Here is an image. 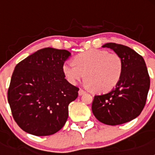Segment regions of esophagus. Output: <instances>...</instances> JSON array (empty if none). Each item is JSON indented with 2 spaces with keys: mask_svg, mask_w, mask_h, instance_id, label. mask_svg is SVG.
I'll return each instance as SVG.
<instances>
[{
  "mask_svg": "<svg viewBox=\"0 0 155 155\" xmlns=\"http://www.w3.org/2000/svg\"><path fill=\"white\" fill-rule=\"evenodd\" d=\"M85 93L86 92L83 89H80V90H79V91H78V94H79V95H80V96L83 95V94H85Z\"/></svg>",
  "mask_w": 155,
  "mask_h": 155,
  "instance_id": "esophagus-1",
  "label": "esophagus"
}]
</instances>
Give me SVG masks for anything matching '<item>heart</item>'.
<instances>
[{
  "instance_id": "1",
  "label": "heart",
  "mask_w": 155,
  "mask_h": 155,
  "mask_svg": "<svg viewBox=\"0 0 155 155\" xmlns=\"http://www.w3.org/2000/svg\"><path fill=\"white\" fill-rule=\"evenodd\" d=\"M73 63L63 65V73L72 84L84 79L94 91L105 93L113 89L121 79L123 62L116 53L107 50H90L74 57Z\"/></svg>"
}]
</instances>
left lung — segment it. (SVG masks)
<instances>
[{
    "mask_svg": "<svg viewBox=\"0 0 155 155\" xmlns=\"http://www.w3.org/2000/svg\"><path fill=\"white\" fill-rule=\"evenodd\" d=\"M123 62L121 79L107 94L95 95L91 109L97 120L106 125L125 124L137 118L144 107L150 88V78L143 57L128 46L105 43Z\"/></svg>",
    "mask_w": 155,
    "mask_h": 155,
    "instance_id": "1",
    "label": "left lung"
}]
</instances>
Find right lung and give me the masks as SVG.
Masks as SVG:
<instances>
[{
    "instance_id": "obj_1",
    "label": "right lung",
    "mask_w": 155,
    "mask_h": 155,
    "mask_svg": "<svg viewBox=\"0 0 155 155\" xmlns=\"http://www.w3.org/2000/svg\"><path fill=\"white\" fill-rule=\"evenodd\" d=\"M71 53L44 48L16 65L8 91L12 116L20 128L35 136L59 131L68 118V105L78 87L70 84L63 65Z\"/></svg>"
}]
</instances>
